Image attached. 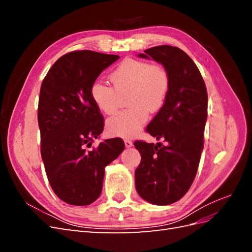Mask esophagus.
<instances>
[{"mask_svg":"<svg viewBox=\"0 0 252 252\" xmlns=\"http://www.w3.org/2000/svg\"><path fill=\"white\" fill-rule=\"evenodd\" d=\"M124 142H125V146L127 147V148H130L132 145H133V143H132V141L129 139V138H125L124 139Z\"/></svg>","mask_w":252,"mask_h":252,"instance_id":"34e87169","label":"esophagus"}]
</instances>
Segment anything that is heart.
Returning a JSON list of instances; mask_svg holds the SVG:
<instances>
[{"label":"heart","mask_w":252,"mask_h":252,"mask_svg":"<svg viewBox=\"0 0 252 252\" xmlns=\"http://www.w3.org/2000/svg\"><path fill=\"white\" fill-rule=\"evenodd\" d=\"M111 80L114 87L102 81H94L90 87L94 103L106 114L116 113L120 94L129 91L127 103L130 106L107 121L108 133L120 136L139 133L149 110L157 111L162 107L170 86L168 72L161 65L125 59L111 73Z\"/></svg>","instance_id":"1"}]
</instances>
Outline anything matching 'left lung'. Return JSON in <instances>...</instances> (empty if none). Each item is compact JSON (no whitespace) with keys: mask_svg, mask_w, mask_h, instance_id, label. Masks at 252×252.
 Segmentation results:
<instances>
[{"mask_svg":"<svg viewBox=\"0 0 252 252\" xmlns=\"http://www.w3.org/2000/svg\"><path fill=\"white\" fill-rule=\"evenodd\" d=\"M140 58L161 63L170 78L164 105L146 131L161 143L135 141L141 163L135 188L151 204L169 205L186 194L194 181L204 148L208 95L202 74L186 52L169 45L145 50Z\"/></svg>","mask_w":252,"mask_h":252,"instance_id":"1","label":"left lung"}]
</instances>
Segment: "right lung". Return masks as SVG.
I'll return each instance as SVG.
<instances>
[{"instance_id":"1","label":"right lung","mask_w":252,"mask_h":252,"mask_svg":"<svg viewBox=\"0 0 252 252\" xmlns=\"http://www.w3.org/2000/svg\"><path fill=\"white\" fill-rule=\"evenodd\" d=\"M119 58L91 50L68 52L52 65L41 85V156L53 192L67 204L94 203L102 192L105 167L125 148L123 140L114 138L86 149L104 129L90 87Z\"/></svg>"}]
</instances>
